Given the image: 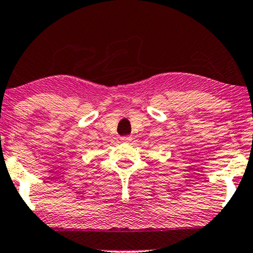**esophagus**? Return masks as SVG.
Here are the masks:
<instances>
[{
  "label": "esophagus",
  "mask_w": 253,
  "mask_h": 253,
  "mask_svg": "<svg viewBox=\"0 0 253 253\" xmlns=\"http://www.w3.org/2000/svg\"><path fill=\"white\" fill-rule=\"evenodd\" d=\"M121 141H123V142H125V143H129L130 141H132V137H130V136H123V137H121Z\"/></svg>",
  "instance_id": "34e87169"
}]
</instances>
